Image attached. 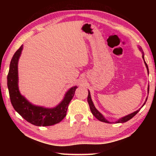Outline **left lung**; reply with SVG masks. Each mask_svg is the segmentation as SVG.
<instances>
[{
	"label": "left lung",
	"mask_w": 156,
	"mask_h": 156,
	"mask_svg": "<svg viewBox=\"0 0 156 156\" xmlns=\"http://www.w3.org/2000/svg\"><path fill=\"white\" fill-rule=\"evenodd\" d=\"M139 49H140V51H142V58H143L144 60V53H143V51H142V49L140 48V47H139ZM144 63H145V65H146V67H147V69L148 72H149V68H148V66H147V65L146 62L144 61ZM148 91H149V88H148ZM148 94H149V93H148ZM147 100H146V101H147ZM87 101H88V103H89V107H90V110H91V113H92V114H93V115L95 116V117H96V118H97L98 120H99L100 121H101V122L109 123V121H107L106 119H105V118L103 117V115H102L101 114V113H100L98 112V110L96 109V107H94V105L93 102H92V100H91L90 92H89V91L88 97H87ZM144 104H145V103H144ZM139 111H140V109L138 110V111H136V112H135L131 113V114H129V115H126V116H125V117L120 118V119L118 120L116 122H118V123H122V122H126V121H128V120H131V118L133 117V116H135V115L137 114V113H138Z\"/></svg>",
	"instance_id": "8db88e82"
}]
</instances>
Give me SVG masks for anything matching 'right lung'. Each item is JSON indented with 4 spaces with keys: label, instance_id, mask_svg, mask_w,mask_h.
<instances>
[{
    "label": "right lung",
    "instance_id": "add662e5",
    "mask_svg": "<svg viewBox=\"0 0 156 156\" xmlns=\"http://www.w3.org/2000/svg\"><path fill=\"white\" fill-rule=\"evenodd\" d=\"M22 49L23 45H21L13 56L7 75V87L13 107L25 120L34 125L46 126L60 122L67 115L69 104L74 96L77 87L71 88L65 94L62 101L52 109L31 105L21 96L18 90V62Z\"/></svg>",
    "mask_w": 156,
    "mask_h": 156
}]
</instances>
